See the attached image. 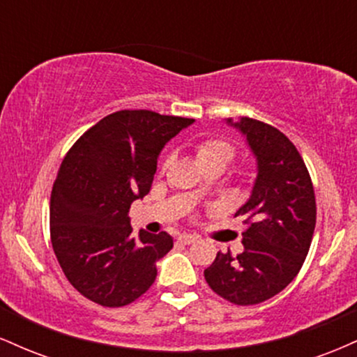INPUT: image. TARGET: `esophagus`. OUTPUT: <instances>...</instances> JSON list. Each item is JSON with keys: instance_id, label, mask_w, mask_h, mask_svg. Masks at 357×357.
I'll list each match as a JSON object with an SVG mask.
<instances>
[{"instance_id": "34e87169", "label": "esophagus", "mask_w": 357, "mask_h": 357, "mask_svg": "<svg viewBox=\"0 0 357 357\" xmlns=\"http://www.w3.org/2000/svg\"><path fill=\"white\" fill-rule=\"evenodd\" d=\"M178 240L181 241V243H184V245H192L198 238H196V236H192V235H179Z\"/></svg>"}]
</instances>
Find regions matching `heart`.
<instances>
[{"mask_svg":"<svg viewBox=\"0 0 357 357\" xmlns=\"http://www.w3.org/2000/svg\"><path fill=\"white\" fill-rule=\"evenodd\" d=\"M195 155L198 166L204 169V167L216 166L225 169L231 162V159L235 158V147H233L230 142L225 141V139L220 137H208L202 139L195 144ZM202 195V191L195 190L192 191V196L198 198Z\"/></svg>","mask_w":357,"mask_h":357,"instance_id":"obj_1","label":"heart"}]
</instances>
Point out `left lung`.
<instances>
[{"mask_svg":"<svg viewBox=\"0 0 357 357\" xmlns=\"http://www.w3.org/2000/svg\"><path fill=\"white\" fill-rule=\"evenodd\" d=\"M243 136L257 161L243 216V252H218L204 270L213 292L236 305L268 301L285 289L304 264L315 228V196L296 146L275 127L240 117L225 119Z\"/></svg>","mask_w":357,"mask_h":357,"instance_id":"8db88e82","label":"left lung"}]
</instances>
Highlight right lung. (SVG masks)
<instances>
[{"label": "right lung", "mask_w": 357, "mask_h": 357, "mask_svg": "<svg viewBox=\"0 0 357 357\" xmlns=\"http://www.w3.org/2000/svg\"><path fill=\"white\" fill-rule=\"evenodd\" d=\"M192 122L119 110L65 155L50 199L53 252L68 282L96 304L127 305L154 284L173 238L144 230L134 238L129 208L151 191L165 146Z\"/></svg>", "instance_id": "right-lung-1"}]
</instances>
